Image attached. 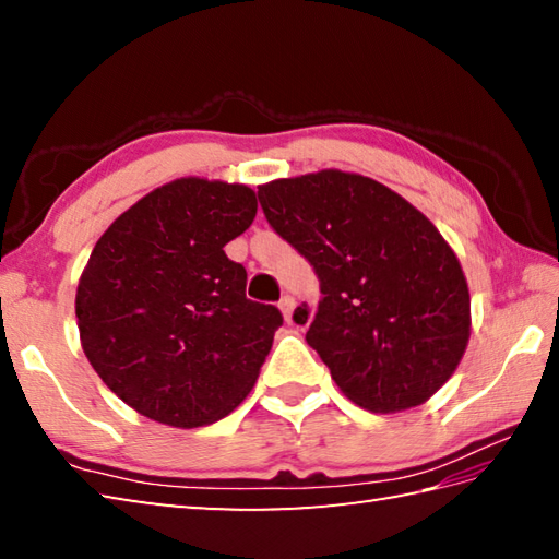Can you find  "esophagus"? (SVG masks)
Instances as JSON below:
<instances>
[{"label": "esophagus", "instance_id": "1", "mask_svg": "<svg viewBox=\"0 0 559 559\" xmlns=\"http://www.w3.org/2000/svg\"><path fill=\"white\" fill-rule=\"evenodd\" d=\"M278 310L283 312V319L290 324L293 322V312H295V298L293 295H283L281 302H278Z\"/></svg>", "mask_w": 559, "mask_h": 559}]
</instances>
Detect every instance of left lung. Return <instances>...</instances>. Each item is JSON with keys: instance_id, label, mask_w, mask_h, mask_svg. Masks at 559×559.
Instances as JSON below:
<instances>
[{"instance_id": "1", "label": "left lung", "mask_w": 559, "mask_h": 559, "mask_svg": "<svg viewBox=\"0 0 559 559\" xmlns=\"http://www.w3.org/2000/svg\"><path fill=\"white\" fill-rule=\"evenodd\" d=\"M264 216L310 261L322 302L307 343L360 408L420 406L471 338V293L432 221L394 189L336 168L259 185ZM310 310L293 319L305 324Z\"/></svg>"}]
</instances>
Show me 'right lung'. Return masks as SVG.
<instances>
[{
  "mask_svg": "<svg viewBox=\"0 0 559 559\" xmlns=\"http://www.w3.org/2000/svg\"><path fill=\"white\" fill-rule=\"evenodd\" d=\"M254 216L247 185L180 177L100 235L76 288L79 336L129 408L189 430L252 391L283 317L247 300V271L223 247Z\"/></svg>",
  "mask_w": 559,
  "mask_h": 559,
  "instance_id": "obj_1",
  "label": "right lung"
}]
</instances>
